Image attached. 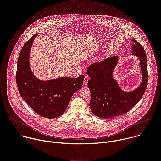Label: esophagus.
I'll use <instances>...</instances> for the list:
<instances>
[{"instance_id":"34e87169","label":"esophagus","mask_w":161,"mask_h":161,"mask_svg":"<svg viewBox=\"0 0 161 161\" xmlns=\"http://www.w3.org/2000/svg\"><path fill=\"white\" fill-rule=\"evenodd\" d=\"M88 80H89V77H88V76H85V78H84V81H83L84 85H87Z\"/></svg>"}]
</instances>
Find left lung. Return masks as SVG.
Segmentation results:
<instances>
[{
	"label": "left lung",
	"mask_w": 161,
	"mask_h": 161,
	"mask_svg": "<svg viewBox=\"0 0 161 161\" xmlns=\"http://www.w3.org/2000/svg\"><path fill=\"white\" fill-rule=\"evenodd\" d=\"M133 55L139 58L142 73L140 86L130 92H123L113 77L118 57L113 56L95 63L87 69L91 78L88 86L91 93L90 109L94 115L101 118H112L128 113L144 94L148 82L147 59L144 48L136 40H132Z\"/></svg>",
	"instance_id": "left-lung-1"
}]
</instances>
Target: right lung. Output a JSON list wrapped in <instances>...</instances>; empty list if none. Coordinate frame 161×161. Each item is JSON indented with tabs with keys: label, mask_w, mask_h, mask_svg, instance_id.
Listing matches in <instances>:
<instances>
[{
	"label": "right lung",
	"mask_w": 161,
	"mask_h": 161,
	"mask_svg": "<svg viewBox=\"0 0 161 161\" xmlns=\"http://www.w3.org/2000/svg\"><path fill=\"white\" fill-rule=\"evenodd\" d=\"M35 34L23 45L18 59L16 83L21 97L38 115L56 118L66 111L73 95L82 87L84 76L63 77L41 81L32 73L29 64L30 51Z\"/></svg>",
	"instance_id": "right-lung-1"
}]
</instances>
